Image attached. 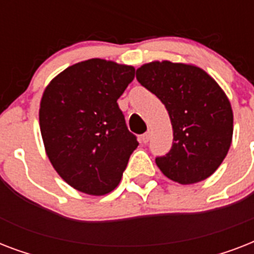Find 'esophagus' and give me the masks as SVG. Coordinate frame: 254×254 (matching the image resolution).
<instances>
[{"label": "esophagus", "mask_w": 254, "mask_h": 254, "mask_svg": "<svg viewBox=\"0 0 254 254\" xmlns=\"http://www.w3.org/2000/svg\"><path fill=\"white\" fill-rule=\"evenodd\" d=\"M150 137H151V131H146L145 134H142L141 139H142L143 143H147L149 142V139H150Z\"/></svg>", "instance_id": "obj_1"}]
</instances>
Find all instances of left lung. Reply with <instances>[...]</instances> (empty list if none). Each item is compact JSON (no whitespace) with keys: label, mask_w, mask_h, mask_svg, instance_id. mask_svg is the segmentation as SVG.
<instances>
[{"label":"left lung","mask_w":254,"mask_h":254,"mask_svg":"<svg viewBox=\"0 0 254 254\" xmlns=\"http://www.w3.org/2000/svg\"><path fill=\"white\" fill-rule=\"evenodd\" d=\"M135 77L162 101L173 125L171 150L155 159L163 175L179 185L211 177L232 143L233 112L225 92L189 63L150 62L137 68Z\"/></svg>","instance_id":"1"}]
</instances>
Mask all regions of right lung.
<instances>
[{
	"mask_svg": "<svg viewBox=\"0 0 254 254\" xmlns=\"http://www.w3.org/2000/svg\"><path fill=\"white\" fill-rule=\"evenodd\" d=\"M134 73L133 65L88 59L62 71L43 91L39 127L46 154L80 192L113 191L138 146L117 104Z\"/></svg>",
	"mask_w": 254,
	"mask_h": 254,
	"instance_id": "add662e5",
	"label": "right lung"
}]
</instances>
